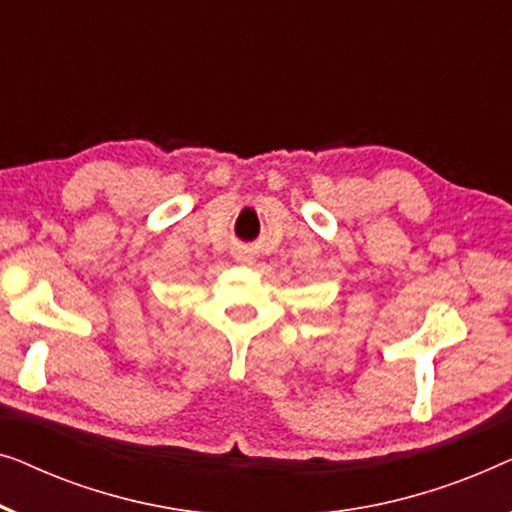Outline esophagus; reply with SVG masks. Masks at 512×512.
Segmentation results:
<instances>
[{"instance_id": "esophagus-1", "label": "esophagus", "mask_w": 512, "mask_h": 512, "mask_svg": "<svg viewBox=\"0 0 512 512\" xmlns=\"http://www.w3.org/2000/svg\"><path fill=\"white\" fill-rule=\"evenodd\" d=\"M239 259H241V262H253V255H250V250H241Z\"/></svg>"}]
</instances>
